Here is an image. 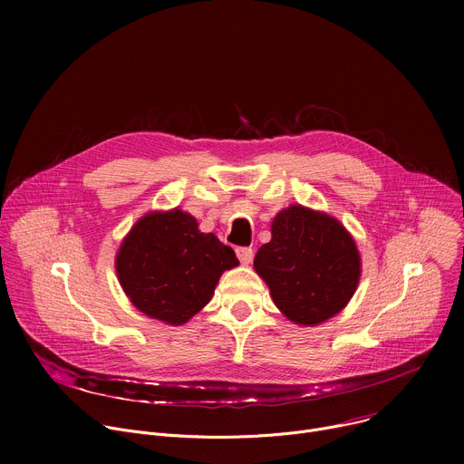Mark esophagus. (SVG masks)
<instances>
[{
  "label": "esophagus",
  "mask_w": 464,
  "mask_h": 464,
  "mask_svg": "<svg viewBox=\"0 0 464 464\" xmlns=\"http://www.w3.org/2000/svg\"><path fill=\"white\" fill-rule=\"evenodd\" d=\"M253 249L251 247H237V256L240 258L242 264H249L253 260Z\"/></svg>",
  "instance_id": "1"
}]
</instances>
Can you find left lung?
Here are the masks:
<instances>
[{
    "label": "left lung",
    "instance_id": "obj_1",
    "mask_svg": "<svg viewBox=\"0 0 464 464\" xmlns=\"http://www.w3.org/2000/svg\"><path fill=\"white\" fill-rule=\"evenodd\" d=\"M276 306L312 326L342 312L356 292L362 262L351 233L326 213L290 206L277 213L272 240L253 260Z\"/></svg>",
    "mask_w": 464,
    "mask_h": 464
}]
</instances>
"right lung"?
<instances>
[{
  "label": "right lung",
  "mask_w": 464,
  "mask_h": 464,
  "mask_svg": "<svg viewBox=\"0 0 464 464\" xmlns=\"http://www.w3.org/2000/svg\"><path fill=\"white\" fill-rule=\"evenodd\" d=\"M238 266L235 251L202 233L192 215L152 211L124 237L115 270L140 312L167 324H183L213 297L220 276Z\"/></svg>",
  "instance_id": "right-lung-1"
}]
</instances>
